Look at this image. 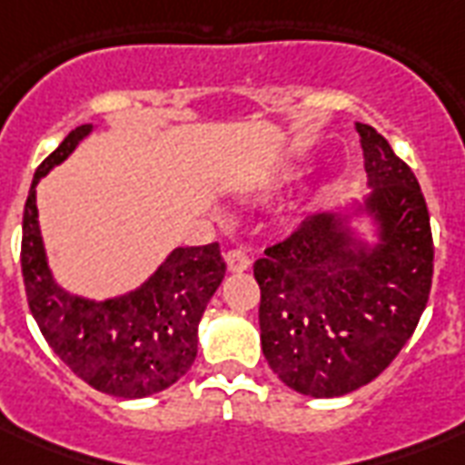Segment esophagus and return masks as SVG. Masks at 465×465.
<instances>
[{
  "label": "esophagus",
  "mask_w": 465,
  "mask_h": 465,
  "mask_svg": "<svg viewBox=\"0 0 465 465\" xmlns=\"http://www.w3.org/2000/svg\"><path fill=\"white\" fill-rule=\"evenodd\" d=\"M226 268H229V272H246V270H251V258H248L246 251L232 248L226 253Z\"/></svg>",
  "instance_id": "1"
}]
</instances>
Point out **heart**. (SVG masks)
Returning a JSON list of instances; mask_svg holds the SVG:
<instances>
[{
    "instance_id": "heart-1",
    "label": "heart",
    "mask_w": 465,
    "mask_h": 465,
    "mask_svg": "<svg viewBox=\"0 0 465 465\" xmlns=\"http://www.w3.org/2000/svg\"><path fill=\"white\" fill-rule=\"evenodd\" d=\"M277 188H280V183H270L268 188H262V193H261V197H262V200H265V197H270V195H272V193H275Z\"/></svg>"
}]
</instances>
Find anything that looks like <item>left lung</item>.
Listing matches in <instances>:
<instances>
[{"label":"left lung","mask_w":465,"mask_h":465,"mask_svg":"<svg viewBox=\"0 0 465 465\" xmlns=\"http://www.w3.org/2000/svg\"><path fill=\"white\" fill-rule=\"evenodd\" d=\"M354 130L367 195L311 214L253 265L262 354L284 386L311 398L345 396L381 374L411 340L432 287L418 178L374 127Z\"/></svg>","instance_id":"8db88e82"}]
</instances>
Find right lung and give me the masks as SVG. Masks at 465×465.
I'll list each match as a JSON object with an SVG mask.
<instances>
[{
  "label": "right lung",
  "mask_w": 465,
  "mask_h": 465,
  "mask_svg": "<svg viewBox=\"0 0 465 465\" xmlns=\"http://www.w3.org/2000/svg\"><path fill=\"white\" fill-rule=\"evenodd\" d=\"M94 133L79 125L33 175L24 210L21 270L43 338L79 379L115 398H147L173 386L197 357V325L224 280L219 243L178 246L134 290L89 299L64 290L47 262L35 188Z\"/></svg>",
  "instance_id": "right-lung-1"
}]
</instances>
